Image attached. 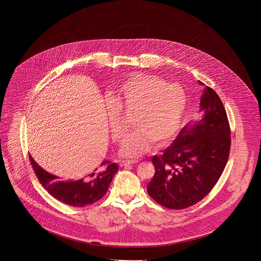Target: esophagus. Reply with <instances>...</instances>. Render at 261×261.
<instances>
[{"instance_id":"34e87169","label":"esophagus","mask_w":261,"mask_h":261,"mask_svg":"<svg viewBox=\"0 0 261 261\" xmlns=\"http://www.w3.org/2000/svg\"><path fill=\"white\" fill-rule=\"evenodd\" d=\"M138 163V160H123L120 162V167H127L129 165H134V164H137Z\"/></svg>"}]
</instances>
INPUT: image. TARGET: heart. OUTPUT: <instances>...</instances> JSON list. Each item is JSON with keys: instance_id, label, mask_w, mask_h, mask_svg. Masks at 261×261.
I'll list each match as a JSON object with an SVG mask.
<instances>
[{"instance_id": "1", "label": "heart", "mask_w": 261, "mask_h": 261, "mask_svg": "<svg viewBox=\"0 0 261 261\" xmlns=\"http://www.w3.org/2000/svg\"><path fill=\"white\" fill-rule=\"evenodd\" d=\"M188 105L184 88L151 75L132 74L119 81L107 103L112 139L119 142L126 133L121 112L133 114L136 129L124 140L120 153L138 156L166 144L179 129Z\"/></svg>"}]
</instances>
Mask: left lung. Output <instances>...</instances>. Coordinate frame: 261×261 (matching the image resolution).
<instances>
[{"mask_svg":"<svg viewBox=\"0 0 261 261\" xmlns=\"http://www.w3.org/2000/svg\"><path fill=\"white\" fill-rule=\"evenodd\" d=\"M201 85L203 82L199 81ZM202 116L188 123L160 155H153L149 196L169 209H185L208 195L228 161L231 137L223 103L209 86L201 96Z\"/></svg>","mask_w":261,"mask_h":261,"instance_id":"left-lung-1","label":"left lung"}]
</instances>
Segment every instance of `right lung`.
Segmentation results:
<instances>
[{
	"instance_id": "obj_1",
	"label": "right lung",
	"mask_w": 261,
	"mask_h": 261,
	"mask_svg": "<svg viewBox=\"0 0 261 261\" xmlns=\"http://www.w3.org/2000/svg\"><path fill=\"white\" fill-rule=\"evenodd\" d=\"M29 159L39 182L48 193L60 202L73 207L91 205L101 199L118 171L115 163L105 160L92 173L79 180H61L42 169L30 154Z\"/></svg>"
}]
</instances>
